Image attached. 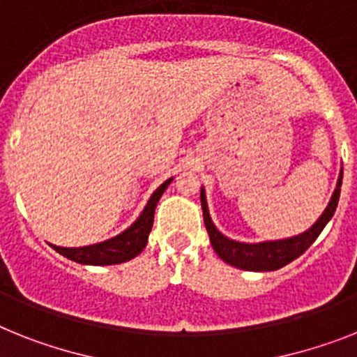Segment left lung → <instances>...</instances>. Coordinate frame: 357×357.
Returning <instances> with one entry per match:
<instances>
[{
  "mask_svg": "<svg viewBox=\"0 0 357 357\" xmlns=\"http://www.w3.org/2000/svg\"><path fill=\"white\" fill-rule=\"evenodd\" d=\"M341 181H343V172L340 173L334 195H332L331 202L326 206V210L321 213V217L314 222L310 229H306V231H303L301 235H296V237L253 244L238 243V241H234V238H228L215 228L210 211H208L204 188H202L200 190V204H202L204 225L206 229H208V235H210V243L213 246L215 253L225 263L231 264L235 268H241V270H248V272H273V270L287 266L288 263H291L294 259H297L310 248L312 243L323 231V228L328 225V220L332 219V215H334L335 208H337V200H340L341 193Z\"/></svg>",
  "mask_w": 357,
  "mask_h": 357,
  "instance_id": "8db88e82",
  "label": "left lung"
}]
</instances>
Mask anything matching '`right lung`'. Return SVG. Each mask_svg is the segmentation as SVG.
Segmentation results:
<instances>
[{
    "label": "right lung",
    "mask_w": 357,
    "mask_h": 357,
    "mask_svg": "<svg viewBox=\"0 0 357 357\" xmlns=\"http://www.w3.org/2000/svg\"><path fill=\"white\" fill-rule=\"evenodd\" d=\"M172 181L173 178H167L164 184L158 185L155 193L147 200L146 208L140 213V217L116 237L107 238L104 243L91 244V246H82V248H61V246H54V244H51V246L56 252L61 253L63 257L70 259L75 263L93 264V266L120 264L129 261V259L137 257L138 253L146 248L147 237H149V231L153 228V219H155V208H157L162 193L166 191Z\"/></svg>",
    "instance_id": "1"
}]
</instances>
